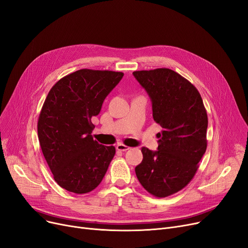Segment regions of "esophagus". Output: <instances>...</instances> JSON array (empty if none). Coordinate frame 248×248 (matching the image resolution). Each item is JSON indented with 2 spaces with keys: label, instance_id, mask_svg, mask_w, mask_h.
<instances>
[{
  "label": "esophagus",
  "instance_id": "esophagus-1",
  "mask_svg": "<svg viewBox=\"0 0 248 248\" xmlns=\"http://www.w3.org/2000/svg\"><path fill=\"white\" fill-rule=\"evenodd\" d=\"M116 149H117L118 151H126V150L130 149V147H127V146L124 145V144H117Z\"/></svg>",
  "mask_w": 248,
  "mask_h": 248
}]
</instances>
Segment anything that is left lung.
Returning a JSON list of instances; mask_svg holds the SVG:
<instances>
[{
	"label": "left lung",
	"mask_w": 248,
	"mask_h": 248,
	"mask_svg": "<svg viewBox=\"0 0 248 248\" xmlns=\"http://www.w3.org/2000/svg\"><path fill=\"white\" fill-rule=\"evenodd\" d=\"M133 74L152 101L154 121L163 127L157 151L142 148L136 175L151 195L166 198L186 187L197 173L207 150V110L198 89L174 71Z\"/></svg>",
	"instance_id": "left-lung-1"
}]
</instances>
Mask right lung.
I'll use <instances>...</instances> for the list:
<instances>
[{
  "instance_id": "add662e5",
  "label": "right lung",
  "mask_w": 248,
  "mask_h": 248,
  "mask_svg": "<svg viewBox=\"0 0 248 248\" xmlns=\"http://www.w3.org/2000/svg\"><path fill=\"white\" fill-rule=\"evenodd\" d=\"M124 73L82 69L60 79L49 90L37 123L39 145L57 184L82 195L102 181L115 154L91 135L97 115Z\"/></svg>"
}]
</instances>
